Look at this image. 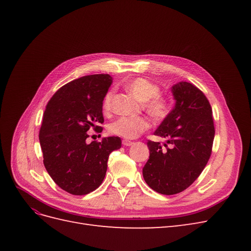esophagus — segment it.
<instances>
[{
  "instance_id": "obj_1",
  "label": "esophagus",
  "mask_w": 251,
  "mask_h": 251,
  "mask_svg": "<svg viewBox=\"0 0 251 251\" xmlns=\"http://www.w3.org/2000/svg\"><path fill=\"white\" fill-rule=\"evenodd\" d=\"M134 142H132V141H130V140H123V144L125 147H130V146H132Z\"/></svg>"
}]
</instances>
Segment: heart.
<instances>
[{
	"instance_id": "1",
	"label": "heart",
	"mask_w": 251,
	"mask_h": 251,
	"mask_svg": "<svg viewBox=\"0 0 251 251\" xmlns=\"http://www.w3.org/2000/svg\"><path fill=\"white\" fill-rule=\"evenodd\" d=\"M126 89L131 92L139 101L142 108L155 120H163L170 114L172 103L170 98L160 93V86L146 77H136L126 82ZM114 92L108 91L102 100V109L110 112L112 109ZM150 127V121L143 116L119 117L109 125L111 134L126 139L137 138L140 134Z\"/></svg>"
}]
</instances>
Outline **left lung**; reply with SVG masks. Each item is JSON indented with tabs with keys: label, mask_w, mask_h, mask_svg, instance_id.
Masks as SVG:
<instances>
[{
	"label": "left lung",
	"mask_w": 251,
	"mask_h": 251,
	"mask_svg": "<svg viewBox=\"0 0 251 251\" xmlns=\"http://www.w3.org/2000/svg\"><path fill=\"white\" fill-rule=\"evenodd\" d=\"M176 105L155 131L168 138L148 141L150 158L142 174L148 185L162 195L183 192L206 166L215 138L212 110L206 96L191 82L172 88Z\"/></svg>",
	"instance_id": "left-lung-1"
}]
</instances>
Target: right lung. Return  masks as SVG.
<instances>
[{
  "instance_id": "1",
  "label": "right lung",
  "mask_w": 251,
  "mask_h": 251,
  "mask_svg": "<svg viewBox=\"0 0 251 251\" xmlns=\"http://www.w3.org/2000/svg\"><path fill=\"white\" fill-rule=\"evenodd\" d=\"M112 83L109 74L82 76L59 88L45 109L40 130L44 165L67 193L82 196L100 186L109 155L121 148L119 137L87 143L91 128L101 133L102 100Z\"/></svg>"
}]
</instances>
